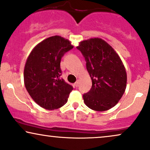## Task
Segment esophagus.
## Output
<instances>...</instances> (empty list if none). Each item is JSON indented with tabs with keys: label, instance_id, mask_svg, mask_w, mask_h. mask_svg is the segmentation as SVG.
Returning a JSON list of instances; mask_svg holds the SVG:
<instances>
[{
	"label": "esophagus",
	"instance_id": "obj_1",
	"mask_svg": "<svg viewBox=\"0 0 150 150\" xmlns=\"http://www.w3.org/2000/svg\"><path fill=\"white\" fill-rule=\"evenodd\" d=\"M79 81H76V83H74V86H75L76 87H77L78 86H79Z\"/></svg>",
	"mask_w": 150,
	"mask_h": 150
}]
</instances>
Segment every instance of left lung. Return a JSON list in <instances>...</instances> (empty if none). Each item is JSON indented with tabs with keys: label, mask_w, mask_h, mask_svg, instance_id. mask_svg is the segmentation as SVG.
Returning <instances> with one entry per match:
<instances>
[{
	"label": "left lung",
	"mask_w": 150,
	"mask_h": 150,
	"mask_svg": "<svg viewBox=\"0 0 150 150\" xmlns=\"http://www.w3.org/2000/svg\"><path fill=\"white\" fill-rule=\"evenodd\" d=\"M76 48L85 58L92 81V88L83 96L85 105L99 112L110 110L117 104L126 88L127 74L119 56L98 38L83 40Z\"/></svg>",
	"instance_id": "left-lung-1"
}]
</instances>
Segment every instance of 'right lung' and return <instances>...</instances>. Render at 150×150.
I'll return each instance as SVG.
<instances>
[{
    "label": "right lung",
    "mask_w": 150,
    "mask_h": 150,
    "mask_svg": "<svg viewBox=\"0 0 150 150\" xmlns=\"http://www.w3.org/2000/svg\"><path fill=\"white\" fill-rule=\"evenodd\" d=\"M73 47L69 40L51 36L37 45L28 56L24 69L25 87L33 100L46 110L63 106L73 90L61 77V58Z\"/></svg>",
    "instance_id": "1"
}]
</instances>
